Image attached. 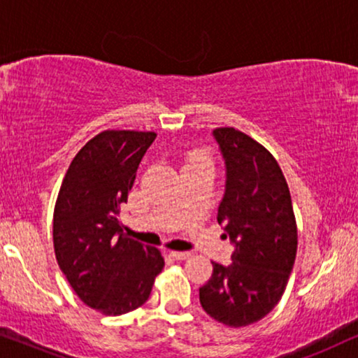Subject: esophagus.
<instances>
[{
  "instance_id": "1",
  "label": "esophagus",
  "mask_w": 358,
  "mask_h": 358,
  "mask_svg": "<svg viewBox=\"0 0 358 358\" xmlns=\"http://www.w3.org/2000/svg\"><path fill=\"white\" fill-rule=\"evenodd\" d=\"M171 257H173V259H176V260H187V259H189V257H192V254H189V252L175 250V252H171Z\"/></svg>"
}]
</instances>
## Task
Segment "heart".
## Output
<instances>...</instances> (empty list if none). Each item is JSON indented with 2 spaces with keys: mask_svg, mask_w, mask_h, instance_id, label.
<instances>
[{
  "mask_svg": "<svg viewBox=\"0 0 358 358\" xmlns=\"http://www.w3.org/2000/svg\"><path fill=\"white\" fill-rule=\"evenodd\" d=\"M188 165H208V166H213V159L206 154V152L196 150V152H193L192 155H189Z\"/></svg>",
  "mask_w": 358,
  "mask_h": 358,
  "instance_id": "1",
  "label": "heart"
}]
</instances>
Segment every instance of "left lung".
<instances>
[{
  "instance_id": "obj_1",
  "label": "left lung",
  "mask_w": 358,
  "mask_h": 358,
  "mask_svg": "<svg viewBox=\"0 0 358 358\" xmlns=\"http://www.w3.org/2000/svg\"><path fill=\"white\" fill-rule=\"evenodd\" d=\"M226 162L217 222L236 245L232 264H213L199 303L217 322L245 327L264 319L287 288L298 249L289 188L275 157L234 127L213 131Z\"/></svg>"
}]
</instances>
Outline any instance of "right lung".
Masks as SVG:
<instances>
[{
	"label": "right lung",
	"mask_w": 358,
	"mask_h": 358,
	"mask_svg": "<svg viewBox=\"0 0 358 358\" xmlns=\"http://www.w3.org/2000/svg\"><path fill=\"white\" fill-rule=\"evenodd\" d=\"M155 132L103 131L66 170L54 209V249L60 270L82 301L104 316H121L150 296L164 257L122 232L142 157Z\"/></svg>",
	"instance_id": "1"
}]
</instances>
